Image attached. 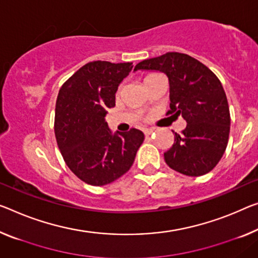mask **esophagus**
Returning a JSON list of instances; mask_svg holds the SVG:
<instances>
[{
  "instance_id": "obj_1",
  "label": "esophagus",
  "mask_w": 258,
  "mask_h": 258,
  "mask_svg": "<svg viewBox=\"0 0 258 258\" xmlns=\"http://www.w3.org/2000/svg\"><path fill=\"white\" fill-rule=\"evenodd\" d=\"M144 134H145L146 137H149L150 135L153 134V129H145V130H144Z\"/></svg>"
}]
</instances>
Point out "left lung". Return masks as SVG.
Returning <instances> with one entry per match:
<instances>
[{"instance_id": "left-lung-1", "label": "left lung", "mask_w": 258, "mask_h": 258, "mask_svg": "<svg viewBox=\"0 0 258 258\" xmlns=\"http://www.w3.org/2000/svg\"><path fill=\"white\" fill-rule=\"evenodd\" d=\"M164 73L169 82V114L187 122L182 135L164 153L170 168L188 176L209 173L223 157L228 143L231 116L223 85L207 66L187 54L166 53L135 67Z\"/></svg>"}]
</instances>
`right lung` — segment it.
Returning a JSON list of instances; mask_svg holds the SVG:
<instances>
[{
    "instance_id": "add662e5",
    "label": "right lung",
    "mask_w": 258,
    "mask_h": 258,
    "mask_svg": "<svg viewBox=\"0 0 258 258\" xmlns=\"http://www.w3.org/2000/svg\"><path fill=\"white\" fill-rule=\"evenodd\" d=\"M132 69V62H90L58 92L54 124L58 149L71 172L88 184L99 187L121 177L144 141V134L135 128L113 134L105 120Z\"/></svg>"
}]
</instances>
